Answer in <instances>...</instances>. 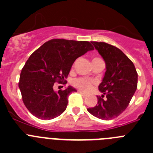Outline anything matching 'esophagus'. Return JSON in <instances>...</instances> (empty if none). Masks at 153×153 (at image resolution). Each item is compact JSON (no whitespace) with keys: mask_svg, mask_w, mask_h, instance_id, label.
<instances>
[{"mask_svg":"<svg viewBox=\"0 0 153 153\" xmlns=\"http://www.w3.org/2000/svg\"><path fill=\"white\" fill-rule=\"evenodd\" d=\"M79 93H80L81 95L83 96V97H86V94L85 93H83V92H82V91H79Z\"/></svg>","mask_w":153,"mask_h":153,"instance_id":"obj_1","label":"esophagus"}]
</instances>
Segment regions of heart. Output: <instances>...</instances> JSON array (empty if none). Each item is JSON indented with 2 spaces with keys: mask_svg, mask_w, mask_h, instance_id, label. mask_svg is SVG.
<instances>
[{
  "mask_svg": "<svg viewBox=\"0 0 153 153\" xmlns=\"http://www.w3.org/2000/svg\"><path fill=\"white\" fill-rule=\"evenodd\" d=\"M97 59H99V58H94L93 60H97ZM72 83L76 87L79 88V90L87 92L92 88L93 85L95 83V81L94 79H90V78L78 77L73 79Z\"/></svg>",
  "mask_w": 153,
  "mask_h": 153,
  "instance_id": "obj_1",
  "label": "heart"
}]
</instances>
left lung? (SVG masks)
Returning a JSON list of instances; mask_svg holds the SVG:
<instances>
[{"label":"left lung","instance_id":"left-lung-1","mask_svg":"<svg viewBox=\"0 0 153 153\" xmlns=\"http://www.w3.org/2000/svg\"><path fill=\"white\" fill-rule=\"evenodd\" d=\"M106 63V72L99 85L102 95L97 96L94 107L87 109L93 116L109 120L120 116L127 108L137 89L135 66L119 48L104 42L92 41Z\"/></svg>","mask_w":153,"mask_h":153}]
</instances>
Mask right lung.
Segmentation results:
<instances>
[{
	"instance_id": "obj_1",
	"label": "right lung",
	"mask_w": 153,
	"mask_h": 153,
	"mask_svg": "<svg viewBox=\"0 0 153 153\" xmlns=\"http://www.w3.org/2000/svg\"><path fill=\"white\" fill-rule=\"evenodd\" d=\"M93 50L88 41L53 39L30 56L21 70L18 86L31 114L41 120H52L65 111L68 96L76 90L70 86L56 92L54 83H66L74 61Z\"/></svg>"
}]
</instances>
